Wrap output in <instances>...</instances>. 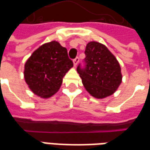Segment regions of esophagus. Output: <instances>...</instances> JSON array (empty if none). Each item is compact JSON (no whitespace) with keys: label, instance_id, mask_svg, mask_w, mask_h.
<instances>
[{"label":"esophagus","instance_id":"34e87169","mask_svg":"<svg viewBox=\"0 0 150 150\" xmlns=\"http://www.w3.org/2000/svg\"><path fill=\"white\" fill-rule=\"evenodd\" d=\"M79 61V59L78 57H76V58L73 60V63H74V66H75V67H76V65L78 64Z\"/></svg>","mask_w":150,"mask_h":150}]
</instances>
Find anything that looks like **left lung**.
I'll return each mask as SVG.
<instances>
[{
	"mask_svg": "<svg viewBox=\"0 0 150 150\" xmlns=\"http://www.w3.org/2000/svg\"><path fill=\"white\" fill-rule=\"evenodd\" d=\"M84 67L77 71L85 89L93 97L104 99L112 95L122 81L120 63L106 46L90 42L85 50Z\"/></svg>",
	"mask_w": 150,
	"mask_h": 150,
	"instance_id": "1",
	"label": "left lung"
}]
</instances>
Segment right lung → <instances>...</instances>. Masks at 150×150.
<instances>
[{
    "mask_svg": "<svg viewBox=\"0 0 150 150\" xmlns=\"http://www.w3.org/2000/svg\"><path fill=\"white\" fill-rule=\"evenodd\" d=\"M72 67L67 49L52 41L38 47L28 59L25 80L34 94L49 98L59 91L64 75Z\"/></svg>",
    "mask_w": 150,
    "mask_h": 150,
    "instance_id": "1",
    "label": "right lung"
}]
</instances>
